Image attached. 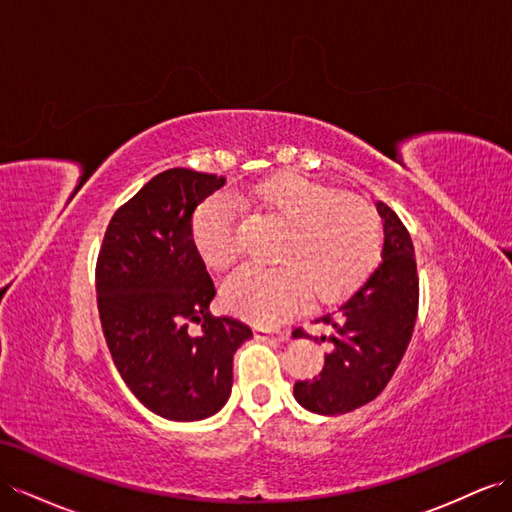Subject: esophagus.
<instances>
[{
	"label": "esophagus",
	"instance_id": "34e87169",
	"mask_svg": "<svg viewBox=\"0 0 512 512\" xmlns=\"http://www.w3.org/2000/svg\"><path fill=\"white\" fill-rule=\"evenodd\" d=\"M256 336L262 340H273V342H286L288 340V331H267V329H258Z\"/></svg>",
	"mask_w": 512,
	"mask_h": 512
}]
</instances>
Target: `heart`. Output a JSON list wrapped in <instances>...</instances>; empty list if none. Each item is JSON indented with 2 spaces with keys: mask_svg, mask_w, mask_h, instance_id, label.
I'll use <instances>...</instances> for the list:
<instances>
[{
  "mask_svg": "<svg viewBox=\"0 0 512 512\" xmlns=\"http://www.w3.org/2000/svg\"><path fill=\"white\" fill-rule=\"evenodd\" d=\"M239 200L288 226L278 256L284 265L243 267L222 284L224 306L247 323H280L306 306L310 293L314 301L344 295L379 254L377 213L308 176H273ZM191 239L206 267L226 269L237 258L239 213L228 196H211L198 206Z\"/></svg>",
  "mask_w": 512,
  "mask_h": 512,
  "instance_id": "obj_1",
  "label": "heart"
}]
</instances>
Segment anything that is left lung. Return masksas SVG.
I'll list each match as a JSON object with an SVG mask.
<instances>
[{
	"instance_id": "obj_1",
	"label": "left lung",
	"mask_w": 512,
	"mask_h": 512,
	"mask_svg": "<svg viewBox=\"0 0 512 512\" xmlns=\"http://www.w3.org/2000/svg\"><path fill=\"white\" fill-rule=\"evenodd\" d=\"M381 265L340 306L316 323L331 329L325 366L312 381H297L295 400L312 413L338 416L375 400L403 359L418 316V269L407 228L388 204ZM297 329L293 338H303ZM316 340V338H314ZM325 340V336H321Z\"/></svg>"
}]
</instances>
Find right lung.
Returning a JSON list of instances; mask_svg holds the SVG:
<instances>
[{
  "mask_svg": "<svg viewBox=\"0 0 512 512\" xmlns=\"http://www.w3.org/2000/svg\"><path fill=\"white\" fill-rule=\"evenodd\" d=\"M224 176L174 168L120 206L96 265L109 353L140 403L174 422L211 418L232 390V357L252 329L209 312L215 286L191 239L198 206ZM200 322V337L186 323Z\"/></svg>",
  "mask_w": 512,
  "mask_h": 512,
  "instance_id": "add662e5",
  "label": "right lung"
}]
</instances>
